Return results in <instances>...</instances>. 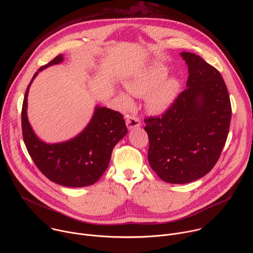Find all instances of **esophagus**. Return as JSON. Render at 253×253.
Masks as SVG:
<instances>
[{
  "mask_svg": "<svg viewBox=\"0 0 253 253\" xmlns=\"http://www.w3.org/2000/svg\"><path fill=\"white\" fill-rule=\"evenodd\" d=\"M126 125L128 129H133V128H138L141 126V121L133 116H130L126 120Z\"/></svg>",
  "mask_w": 253,
  "mask_h": 253,
  "instance_id": "obj_1",
  "label": "esophagus"
}]
</instances>
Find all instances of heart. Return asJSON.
<instances>
[{
	"label": "heart",
	"mask_w": 253,
	"mask_h": 253,
	"mask_svg": "<svg viewBox=\"0 0 253 253\" xmlns=\"http://www.w3.org/2000/svg\"><path fill=\"white\" fill-rule=\"evenodd\" d=\"M165 73L161 70L152 71L150 74L136 78L126 83L127 90L134 96H148V107L154 113H160L166 110L174 100L179 84L175 79H168L160 84ZM122 100L126 106L131 105V99L126 94H121Z\"/></svg>",
	"instance_id": "heart-1"
}]
</instances>
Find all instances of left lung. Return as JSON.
Here are the masks:
<instances>
[{
    "instance_id": "left-lung-1",
    "label": "left lung",
    "mask_w": 253,
    "mask_h": 253,
    "mask_svg": "<svg viewBox=\"0 0 253 253\" xmlns=\"http://www.w3.org/2000/svg\"><path fill=\"white\" fill-rule=\"evenodd\" d=\"M188 66L186 89L161 116L144 119L148 161L165 182L184 184L206 175L218 161L229 132L231 104L217 69L182 52Z\"/></svg>"
}]
</instances>
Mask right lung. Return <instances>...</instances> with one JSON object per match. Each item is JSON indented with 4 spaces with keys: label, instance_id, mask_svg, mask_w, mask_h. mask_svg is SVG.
<instances>
[{
    "label": "right lung",
    "instance_id": "add662e5",
    "mask_svg": "<svg viewBox=\"0 0 253 253\" xmlns=\"http://www.w3.org/2000/svg\"><path fill=\"white\" fill-rule=\"evenodd\" d=\"M62 61L61 54L42 66L27 87L21 114L23 139L36 166L52 182L67 187H84L100 179L109 165L113 148L128 130L121 113L97 106L87 127L73 139L47 144L36 136L27 116L29 88L40 71Z\"/></svg>",
    "mask_w": 253,
    "mask_h": 253
}]
</instances>
